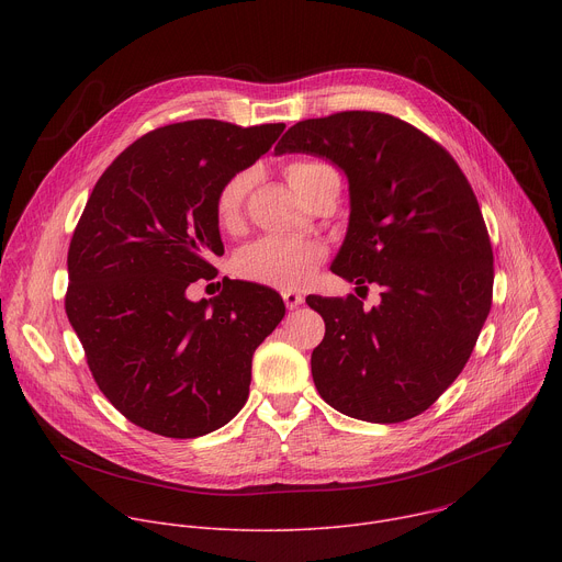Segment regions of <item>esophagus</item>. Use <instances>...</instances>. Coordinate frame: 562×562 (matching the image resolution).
Instances as JSON below:
<instances>
[{"label": "esophagus", "instance_id": "1", "mask_svg": "<svg viewBox=\"0 0 562 562\" xmlns=\"http://www.w3.org/2000/svg\"><path fill=\"white\" fill-rule=\"evenodd\" d=\"M282 300H284V304H286V308H297L302 302H304V297H302V293H297V291H282Z\"/></svg>", "mask_w": 562, "mask_h": 562}]
</instances>
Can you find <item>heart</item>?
I'll use <instances>...</instances> for the list:
<instances>
[{"label":"heart","instance_id":"b5f03b06","mask_svg":"<svg viewBox=\"0 0 562 562\" xmlns=\"http://www.w3.org/2000/svg\"><path fill=\"white\" fill-rule=\"evenodd\" d=\"M331 167L323 162H313V159H295L286 167L289 184L302 195L308 184L323 171ZM254 176L251 171H237L222 182L215 193V217L222 228H233L247 202L251 191ZM325 260L323 245L313 243V239H297V237H262L258 243L245 247L235 258V273L245 280L267 284L273 289L291 291L302 286L313 269Z\"/></svg>","mask_w":562,"mask_h":562}]
</instances>
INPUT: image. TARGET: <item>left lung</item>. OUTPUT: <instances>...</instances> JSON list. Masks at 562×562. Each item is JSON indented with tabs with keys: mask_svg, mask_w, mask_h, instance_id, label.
Segmentation results:
<instances>
[{
	"mask_svg": "<svg viewBox=\"0 0 562 562\" xmlns=\"http://www.w3.org/2000/svg\"><path fill=\"white\" fill-rule=\"evenodd\" d=\"M276 153L327 157L345 171L351 215L331 271L382 289L373 308L356 295L306 297L327 327L311 353L317 393L367 423L427 412L492 308L494 254L471 184L436 139L373 111L297 122Z\"/></svg>",
	"mask_w": 562,
	"mask_h": 562,
	"instance_id": "left-lung-1",
	"label": "left lung"
}]
</instances>
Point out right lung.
<instances>
[{
    "label": "right lung",
    "instance_id": "obj_1",
    "mask_svg": "<svg viewBox=\"0 0 562 562\" xmlns=\"http://www.w3.org/2000/svg\"><path fill=\"white\" fill-rule=\"evenodd\" d=\"M282 131L220 120L159 126L113 159L75 226L68 323L100 391L146 431L198 438L247 403L254 351L284 317L282 297L228 278L211 300L191 302L187 289L217 276V189Z\"/></svg>",
    "mask_w": 562,
    "mask_h": 562
}]
</instances>
